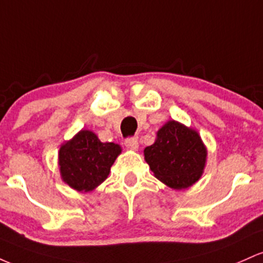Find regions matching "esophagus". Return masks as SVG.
Masks as SVG:
<instances>
[{
	"label": "esophagus",
	"mask_w": 263,
	"mask_h": 263,
	"mask_svg": "<svg viewBox=\"0 0 263 263\" xmlns=\"http://www.w3.org/2000/svg\"><path fill=\"white\" fill-rule=\"evenodd\" d=\"M125 144L126 147L129 149H134L136 151L138 148V140L136 137H129V138H126L125 140Z\"/></svg>",
	"instance_id": "obj_1"
}]
</instances>
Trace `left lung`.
I'll use <instances>...</instances> for the list:
<instances>
[{"instance_id": "1", "label": "left lung", "mask_w": 263, "mask_h": 263, "mask_svg": "<svg viewBox=\"0 0 263 263\" xmlns=\"http://www.w3.org/2000/svg\"><path fill=\"white\" fill-rule=\"evenodd\" d=\"M143 153L157 179L173 189L188 188L198 182L208 155L198 132L174 120L158 129L156 142Z\"/></svg>"}]
</instances>
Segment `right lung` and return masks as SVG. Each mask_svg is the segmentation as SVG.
<instances>
[{"label": "right lung", "instance_id": "right-lung-1", "mask_svg": "<svg viewBox=\"0 0 263 263\" xmlns=\"http://www.w3.org/2000/svg\"><path fill=\"white\" fill-rule=\"evenodd\" d=\"M121 153L112 142H101L89 129H81L59 149V170L63 182L78 192H91L106 179L111 165Z\"/></svg>", "mask_w": 263, "mask_h": 263}]
</instances>
